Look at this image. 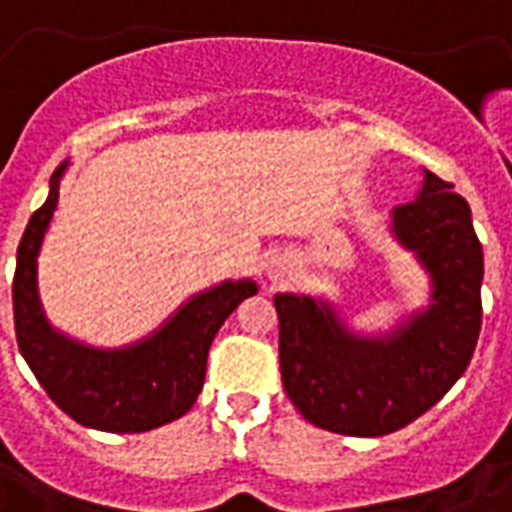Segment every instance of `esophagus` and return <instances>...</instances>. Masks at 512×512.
Segmentation results:
<instances>
[{
  "mask_svg": "<svg viewBox=\"0 0 512 512\" xmlns=\"http://www.w3.org/2000/svg\"><path fill=\"white\" fill-rule=\"evenodd\" d=\"M282 277H285V266H282V263H271V266H268V279L277 282V279Z\"/></svg>",
  "mask_w": 512,
  "mask_h": 512,
  "instance_id": "esophagus-1",
  "label": "esophagus"
}]
</instances>
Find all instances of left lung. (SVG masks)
Masks as SVG:
<instances>
[{
  "label": "left lung",
  "instance_id": "1",
  "mask_svg": "<svg viewBox=\"0 0 512 512\" xmlns=\"http://www.w3.org/2000/svg\"><path fill=\"white\" fill-rule=\"evenodd\" d=\"M422 189L397 205L389 233L430 279L428 307L392 332L359 334L329 299L277 293L282 386L301 417L343 436L406 428L450 392L483 321V246L450 183L422 169Z\"/></svg>",
  "mask_w": 512,
  "mask_h": 512
}]
</instances>
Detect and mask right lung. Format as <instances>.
I'll use <instances>...</instances> for the list:
<instances>
[{"instance_id":"add662e5","label":"right lung","mask_w":512,"mask_h":512,"mask_svg":"<svg viewBox=\"0 0 512 512\" xmlns=\"http://www.w3.org/2000/svg\"><path fill=\"white\" fill-rule=\"evenodd\" d=\"M62 161L49 197L18 244L13 315L21 356L57 406L84 428L145 433L183 417L205 384L208 351L227 315L257 293L255 279H224L183 301L156 332L123 348H95L54 329L38 290V257L60 202Z\"/></svg>"}]
</instances>
